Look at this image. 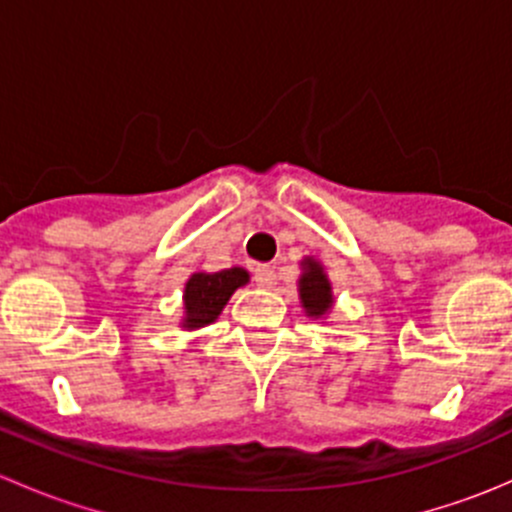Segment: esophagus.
<instances>
[{"instance_id":"obj_1","label":"esophagus","mask_w":512,"mask_h":512,"mask_svg":"<svg viewBox=\"0 0 512 512\" xmlns=\"http://www.w3.org/2000/svg\"><path fill=\"white\" fill-rule=\"evenodd\" d=\"M255 282L260 287H265V289H272L277 285V272L272 270L270 265H262V267H257L255 270Z\"/></svg>"}]
</instances>
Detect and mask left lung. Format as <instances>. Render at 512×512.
Masks as SVG:
<instances>
[{"instance_id":"8db88e82","label":"left lung","mask_w":512,"mask_h":512,"mask_svg":"<svg viewBox=\"0 0 512 512\" xmlns=\"http://www.w3.org/2000/svg\"><path fill=\"white\" fill-rule=\"evenodd\" d=\"M302 267V275L297 280V292H299V304H302L304 314L309 319H317V322H324V319L332 314L334 309V289L332 282H329L327 270L319 260L314 257H304L299 262Z\"/></svg>"}]
</instances>
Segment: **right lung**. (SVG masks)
Segmentation results:
<instances>
[{
  "instance_id": "obj_1",
  "label": "right lung",
  "mask_w": 512,
  "mask_h": 512,
  "mask_svg": "<svg viewBox=\"0 0 512 512\" xmlns=\"http://www.w3.org/2000/svg\"><path fill=\"white\" fill-rule=\"evenodd\" d=\"M250 282V272L242 267H230L220 272H193L183 287V317L180 329H203L218 322L225 304L235 294V289Z\"/></svg>"
}]
</instances>
